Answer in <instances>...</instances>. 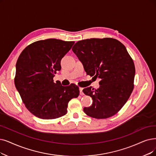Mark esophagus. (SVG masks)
<instances>
[{
	"label": "esophagus",
	"mask_w": 156,
	"mask_h": 156,
	"mask_svg": "<svg viewBox=\"0 0 156 156\" xmlns=\"http://www.w3.org/2000/svg\"><path fill=\"white\" fill-rule=\"evenodd\" d=\"M83 88H79V91H80V95H84V93L83 91Z\"/></svg>",
	"instance_id": "34e87169"
}]
</instances>
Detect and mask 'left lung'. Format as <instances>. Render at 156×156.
<instances>
[{
  "instance_id": "obj_1",
  "label": "left lung",
  "mask_w": 156,
  "mask_h": 156,
  "mask_svg": "<svg viewBox=\"0 0 156 156\" xmlns=\"http://www.w3.org/2000/svg\"><path fill=\"white\" fill-rule=\"evenodd\" d=\"M72 51L87 74L101 79L98 89L90 86L83 90L93 99L84 113L97 119L116 114L134 88L135 66L126 47L113 38H91L77 41Z\"/></svg>"
}]
</instances>
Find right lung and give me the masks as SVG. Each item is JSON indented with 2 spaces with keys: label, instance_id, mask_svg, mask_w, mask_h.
Returning a JSON list of instances; mask_svg holds the SVG:
<instances>
[{
  "label": "right lung",
  "instance_id": "add662e5",
  "mask_svg": "<svg viewBox=\"0 0 156 156\" xmlns=\"http://www.w3.org/2000/svg\"><path fill=\"white\" fill-rule=\"evenodd\" d=\"M74 41L47 39L35 41L20 54L16 64L15 84L23 104L41 119H55L67 113L68 104L79 95V87L54 83L61 60Z\"/></svg>",
  "mask_w": 156,
  "mask_h": 156
}]
</instances>
